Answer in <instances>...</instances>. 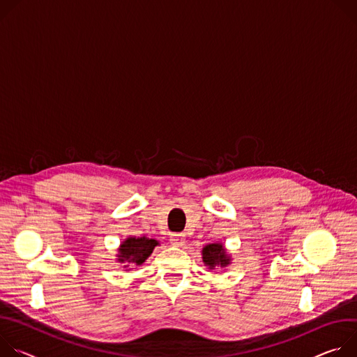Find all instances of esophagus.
I'll use <instances>...</instances> for the list:
<instances>
[{
	"label": "esophagus",
	"mask_w": 357,
	"mask_h": 357,
	"mask_svg": "<svg viewBox=\"0 0 357 357\" xmlns=\"http://www.w3.org/2000/svg\"><path fill=\"white\" fill-rule=\"evenodd\" d=\"M170 243L174 247H181L185 243V235L184 234H172L170 235Z\"/></svg>",
	"instance_id": "esophagus-1"
}]
</instances>
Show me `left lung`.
Wrapping results in <instances>:
<instances>
[{
    "label": "left lung",
    "instance_id": "1",
    "mask_svg": "<svg viewBox=\"0 0 357 357\" xmlns=\"http://www.w3.org/2000/svg\"><path fill=\"white\" fill-rule=\"evenodd\" d=\"M203 261L210 268L214 269L215 266H225L229 264V258L225 254V250L221 244H208L203 248Z\"/></svg>",
    "mask_w": 357,
    "mask_h": 357
}]
</instances>
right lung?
Segmentation results:
<instances>
[{"label": "right lung", "instance_id": "add662e5", "mask_svg": "<svg viewBox=\"0 0 357 357\" xmlns=\"http://www.w3.org/2000/svg\"><path fill=\"white\" fill-rule=\"evenodd\" d=\"M157 245L155 240H149L142 236V238H135L130 236L122 245L121 254H119V262H125V268L142 265L147 257L153 252L154 247Z\"/></svg>", "mask_w": 357, "mask_h": 357}]
</instances>
